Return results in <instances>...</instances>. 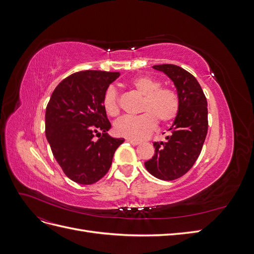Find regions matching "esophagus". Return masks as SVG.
Wrapping results in <instances>:
<instances>
[{
	"label": "esophagus",
	"mask_w": 254,
	"mask_h": 254,
	"mask_svg": "<svg viewBox=\"0 0 254 254\" xmlns=\"http://www.w3.org/2000/svg\"><path fill=\"white\" fill-rule=\"evenodd\" d=\"M127 142H129L130 144H132V145H139V144H140V142H139V141L131 140V139H127Z\"/></svg>",
	"instance_id": "esophagus-1"
}]
</instances>
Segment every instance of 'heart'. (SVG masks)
<instances>
[{"mask_svg":"<svg viewBox=\"0 0 254 254\" xmlns=\"http://www.w3.org/2000/svg\"><path fill=\"white\" fill-rule=\"evenodd\" d=\"M130 86L143 96L140 117H124L114 123V133L135 141L144 140L157 126V121L167 124L176 119L179 112V98L170 88H161V82L150 76H137L130 81ZM103 107L110 117L120 113L117 92L109 88L105 92Z\"/></svg>","mask_w":254,"mask_h":254,"instance_id":"obj_1","label":"heart"}]
</instances>
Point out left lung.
<instances>
[{
    "label": "left lung",
    "instance_id": "8db88e82",
    "mask_svg": "<svg viewBox=\"0 0 254 254\" xmlns=\"http://www.w3.org/2000/svg\"><path fill=\"white\" fill-rule=\"evenodd\" d=\"M176 87L179 112L168 129L165 141L155 142V155L144 163L146 170L161 180L180 178L200 155L207 132V103L200 84L193 75L175 64H158Z\"/></svg>",
    "mask_w": 254,
    "mask_h": 254
}]
</instances>
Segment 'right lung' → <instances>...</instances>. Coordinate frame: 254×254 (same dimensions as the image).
Here are the masks:
<instances>
[{"mask_svg":"<svg viewBox=\"0 0 254 254\" xmlns=\"http://www.w3.org/2000/svg\"><path fill=\"white\" fill-rule=\"evenodd\" d=\"M120 72L82 71L54 90L45 112V135L64 173L79 184H92L108 173L124 139L107 131L111 124L103 107L105 92ZM103 132V134L100 132ZM96 133L97 141L93 140Z\"/></svg>","mask_w":254,"mask_h":254,"instance_id":"add662e5","label":"right lung"}]
</instances>
